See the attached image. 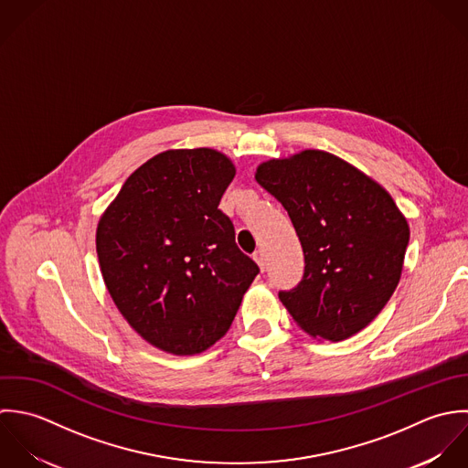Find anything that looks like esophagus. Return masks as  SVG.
<instances>
[{"label":"esophagus","instance_id":"esophagus-1","mask_svg":"<svg viewBox=\"0 0 468 468\" xmlns=\"http://www.w3.org/2000/svg\"><path fill=\"white\" fill-rule=\"evenodd\" d=\"M253 259H255V262L259 264V268L264 271V270H266V255H264V251H261V250L255 251V253H253Z\"/></svg>","mask_w":468,"mask_h":468}]
</instances>
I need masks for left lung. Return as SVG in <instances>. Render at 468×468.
Masks as SVG:
<instances>
[{"instance_id": "obj_1", "label": "left lung", "mask_w": 468, "mask_h": 468, "mask_svg": "<svg viewBox=\"0 0 468 468\" xmlns=\"http://www.w3.org/2000/svg\"><path fill=\"white\" fill-rule=\"evenodd\" d=\"M294 226L303 275L279 298L311 336L346 340L392 296L403 268L409 226L392 197L336 155L305 150L259 166Z\"/></svg>"}]
</instances>
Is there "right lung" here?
<instances>
[{
	"mask_svg": "<svg viewBox=\"0 0 468 468\" xmlns=\"http://www.w3.org/2000/svg\"><path fill=\"white\" fill-rule=\"evenodd\" d=\"M235 166L209 148L170 150L135 170L97 226L104 283L152 346L197 355L220 340L259 275L218 202Z\"/></svg>",
	"mask_w": 468,
	"mask_h": 468,
	"instance_id": "add662e5",
	"label": "right lung"
}]
</instances>
